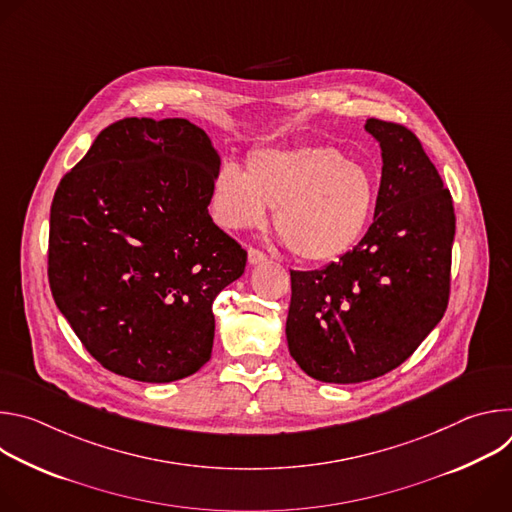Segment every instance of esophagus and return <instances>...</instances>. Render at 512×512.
Returning <instances> with one entry per match:
<instances>
[{
    "label": "esophagus",
    "instance_id": "obj_1",
    "mask_svg": "<svg viewBox=\"0 0 512 512\" xmlns=\"http://www.w3.org/2000/svg\"><path fill=\"white\" fill-rule=\"evenodd\" d=\"M247 259H249V265H259V263L267 261L265 253H261L259 249H253V247L247 249Z\"/></svg>",
    "mask_w": 512,
    "mask_h": 512
}]
</instances>
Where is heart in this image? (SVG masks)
Listing matches in <instances>:
<instances>
[{
  "label": "heart",
  "mask_w": 512,
  "mask_h": 512,
  "mask_svg": "<svg viewBox=\"0 0 512 512\" xmlns=\"http://www.w3.org/2000/svg\"><path fill=\"white\" fill-rule=\"evenodd\" d=\"M379 198L375 172L332 145L261 148L245 172L225 164L210 194L214 221L229 231L257 229L275 208V229L304 261L326 263L369 229Z\"/></svg>",
  "instance_id": "b5f03b06"
}]
</instances>
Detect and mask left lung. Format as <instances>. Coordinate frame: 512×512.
I'll use <instances>...</instances> for the list:
<instances>
[{"mask_svg": "<svg viewBox=\"0 0 512 512\" xmlns=\"http://www.w3.org/2000/svg\"><path fill=\"white\" fill-rule=\"evenodd\" d=\"M383 174L373 225L318 271H291L289 354L316 381L377 379L440 324L450 298L456 216L450 190L403 125L367 119Z\"/></svg>", "mask_w": 512, "mask_h": 512, "instance_id": "left-lung-1", "label": "left lung"}]
</instances>
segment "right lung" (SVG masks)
Segmentation results:
<instances>
[{
	"instance_id": "1",
	"label": "right lung",
	"mask_w": 512,
	"mask_h": 512,
	"mask_svg": "<svg viewBox=\"0 0 512 512\" xmlns=\"http://www.w3.org/2000/svg\"><path fill=\"white\" fill-rule=\"evenodd\" d=\"M221 156L188 119H121L58 184L52 298L95 360L172 383L210 358L212 302L247 253L208 214Z\"/></svg>"
}]
</instances>
